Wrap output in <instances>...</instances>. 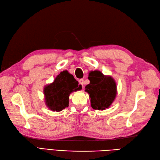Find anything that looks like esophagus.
Wrapping results in <instances>:
<instances>
[{
  "mask_svg": "<svg viewBox=\"0 0 160 160\" xmlns=\"http://www.w3.org/2000/svg\"><path fill=\"white\" fill-rule=\"evenodd\" d=\"M79 83L82 85V87H84V79H80V80H79Z\"/></svg>",
  "mask_w": 160,
  "mask_h": 160,
  "instance_id": "34e87169",
  "label": "esophagus"
}]
</instances>
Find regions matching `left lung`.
Instances as JSON below:
<instances>
[{"label":"left lung","instance_id":"left-lung-1","mask_svg":"<svg viewBox=\"0 0 160 160\" xmlns=\"http://www.w3.org/2000/svg\"><path fill=\"white\" fill-rule=\"evenodd\" d=\"M89 77L90 84L85 87V91L88 93L92 108L104 110L109 108L117 95L115 80L100 71H94Z\"/></svg>","mask_w":160,"mask_h":160}]
</instances>
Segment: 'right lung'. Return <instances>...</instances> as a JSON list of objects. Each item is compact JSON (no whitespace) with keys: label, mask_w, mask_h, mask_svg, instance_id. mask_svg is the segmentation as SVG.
Returning a JSON list of instances; mask_svg holds the SVG:
<instances>
[{"label":"right lung","mask_w":160,"mask_h":160,"mask_svg":"<svg viewBox=\"0 0 160 160\" xmlns=\"http://www.w3.org/2000/svg\"><path fill=\"white\" fill-rule=\"evenodd\" d=\"M81 88L72 75L65 71L61 72L52 83L44 88L45 103L52 112L62 111L68 107L69 95Z\"/></svg>","instance_id":"add662e5"}]
</instances>
